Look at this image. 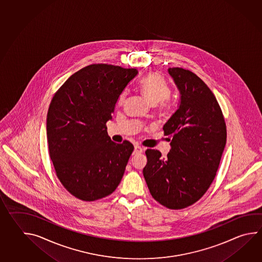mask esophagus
<instances>
[{
	"label": "esophagus",
	"instance_id": "34e87169",
	"mask_svg": "<svg viewBox=\"0 0 262 262\" xmlns=\"http://www.w3.org/2000/svg\"><path fill=\"white\" fill-rule=\"evenodd\" d=\"M142 152H143V148H142L140 145H135V146H134V155L140 154V153H142Z\"/></svg>",
	"mask_w": 262,
	"mask_h": 262
}]
</instances>
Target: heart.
<instances>
[{
	"instance_id": "b5f03b06",
	"label": "heart",
	"mask_w": 262,
	"mask_h": 262,
	"mask_svg": "<svg viewBox=\"0 0 262 262\" xmlns=\"http://www.w3.org/2000/svg\"><path fill=\"white\" fill-rule=\"evenodd\" d=\"M139 89L144 99L151 104L156 105L164 102L171 96V88L163 76L151 73L143 77L139 83ZM126 93H123L119 98V102H122Z\"/></svg>"
}]
</instances>
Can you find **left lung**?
<instances>
[{"mask_svg": "<svg viewBox=\"0 0 262 262\" xmlns=\"http://www.w3.org/2000/svg\"><path fill=\"white\" fill-rule=\"evenodd\" d=\"M168 72L181 95L178 109L163 126L171 148L166 159L159 150H146L143 173L152 197L178 210L198 202L214 181L227 128L214 93L198 75L179 67Z\"/></svg>", "mask_w": 262, "mask_h": 262, "instance_id": "obj_1", "label": "left lung"}]
</instances>
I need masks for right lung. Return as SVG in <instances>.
Listing matches in <instances>:
<instances>
[{"instance_id":"right-lung-1","label":"right lung","mask_w":262,"mask_h":262,"mask_svg":"<svg viewBox=\"0 0 262 262\" xmlns=\"http://www.w3.org/2000/svg\"><path fill=\"white\" fill-rule=\"evenodd\" d=\"M136 69L98 63L71 75L55 93L47 117L49 156L56 176L73 196L94 202L112 194L134 145L113 142L106 122Z\"/></svg>"}]
</instances>
